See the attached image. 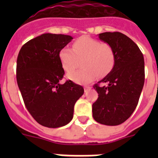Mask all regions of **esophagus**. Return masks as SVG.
<instances>
[{"instance_id":"34e87169","label":"esophagus","mask_w":158,"mask_h":158,"mask_svg":"<svg viewBox=\"0 0 158 158\" xmlns=\"http://www.w3.org/2000/svg\"><path fill=\"white\" fill-rule=\"evenodd\" d=\"M84 89H85V93H87L88 91H89L91 89V87L90 86H85Z\"/></svg>"}]
</instances>
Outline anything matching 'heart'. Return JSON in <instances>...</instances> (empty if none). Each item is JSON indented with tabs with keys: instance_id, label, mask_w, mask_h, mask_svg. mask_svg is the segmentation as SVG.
Masks as SVG:
<instances>
[{
	"instance_id": "heart-1",
	"label": "heart",
	"mask_w": 158,
	"mask_h": 158,
	"mask_svg": "<svg viewBox=\"0 0 158 158\" xmlns=\"http://www.w3.org/2000/svg\"><path fill=\"white\" fill-rule=\"evenodd\" d=\"M82 58L83 69L67 75L70 80L78 84L89 83L96 76L104 77L112 70L115 63V51L111 46L89 36L77 40L73 44V50L65 47L58 53L60 62L67 73L73 70L78 60Z\"/></svg>"
}]
</instances>
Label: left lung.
<instances>
[{"label":"left lung","instance_id":"1","mask_svg":"<svg viewBox=\"0 0 158 158\" xmlns=\"http://www.w3.org/2000/svg\"><path fill=\"white\" fill-rule=\"evenodd\" d=\"M99 39L111 46L115 54L112 70L93 85L98 99L93 104L96 122L107 126L123 123L134 112L145 81L143 54L136 43L120 32H104Z\"/></svg>","mask_w":158,"mask_h":158}]
</instances>
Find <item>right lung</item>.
Returning <instances> with one entry per match:
<instances>
[{"instance_id":"right-lung-1","label":"right lung","mask_w":158,"mask_h":158,"mask_svg":"<svg viewBox=\"0 0 158 158\" xmlns=\"http://www.w3.org/2000/svg\"><path fill=\"white\" fill-rule=\"evenodd\" d=\"M70 35L46 33L29 40L19 51L16 62V81L24 104L42 126L63 127L72 120L73 107L84 93L82 86L66 81L58 58Z\"/></svg>"}]
</instances>
